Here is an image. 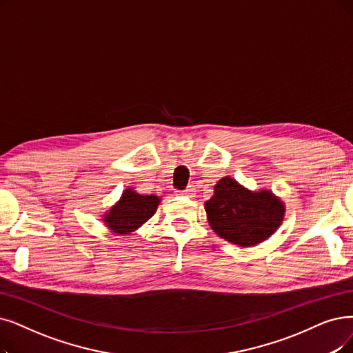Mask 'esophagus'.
Wrapping results in <instances>:
<instances>
[{
    "instance_id": "esophagus-1",
    "label": "esophagus",
    "mask_w": 353,
    "mask_h": 353,
    "mask_svg": "<svg viewBox=\"0 0 353 353\" xmlns=\"http://www.w3.org/2000/svg\"><path fill=\"white\" fill-rule=\"evenodd\" d=\"M182 195H185V196H188V199H192V196H195V188L192 187V185H190L187 190H184L181 192Z\"/></svg>"
}]
</instances>
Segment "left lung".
<instances>
[{
  "label": "left lung",
  "instance_id": "left-lung-1",
  "mask_svg": "<svg viewBox=\"0 0 353 353\" xmlns=\"http://www.w3.org/2000/svg\"><path fill=\"white\" fill-rule=\"evenodd\" d=\"M210 228L224 241L252 248L271 237L285 216V204L270 190L252 191L223 176L204 203Z\"/></svg>",
  "mask_w": 353,
  "mask_h": 353
}]
</instances>
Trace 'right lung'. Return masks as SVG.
<instances>
[{
	"label": "right lung",
	"instance_id": "obj_1",
	"mask_svg": "<svg viewBox=\"0 0 353 353\" xmlns=\"http://www.w3.org/2000/svg\"><path fill=\"white\" fill-rule=\"evenodd\" d=\"M159 203L158 195H143L129 187L123 191L120 200L101 216V220L111 233L130 234L157 213Z\"/></svg>",
	"mask_w": 353,
	"mask_h": 353
}]
</instances>
